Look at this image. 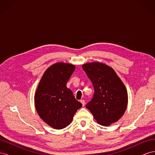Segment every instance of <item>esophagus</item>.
<instances>
[{
  "instance_id": "obj_1",
  "label": "esophagus",
  "mask_w": 155,
  "mask_h": 155,
  "mask_svg": "<svg viewBox=\"0 0 155 155\" xmlns=\"http://www.w3.org/2000/svg\"><path fill=\"white\" fill-rule=\"evenodd\" d=\"M80 102L82 104V105H83V106L85 105V100H80Z\"/></svg>"
}]
</instances>
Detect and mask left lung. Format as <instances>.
I'll use <instances>...</instances> for the list:
<instances>
[{
	"instance_id": "1",
	"label": "left lung",
	"mask_w": 155,
	"mask_h": 155,
	"mask_svg": "<svg viewBox=\"0 0 155 155\" xmlns=\"http://www.w3.org/2000/svg\"><path fill=\"white\" fill-rule=\"evenodd\" d=\"M82 68L91 81L94 94L86 107L97 122L109 126L124 114L128 101L127 91L111 67L101 63L83 64Z\"/></svg>"
}]
</instances>
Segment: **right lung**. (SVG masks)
Masks as SVG:
<instances>
[{
    "label": "right lung",
    "instance_id": "add662e5",
    "mask_svg": "<svg viewBox=\"0 0 155 155\" xmlns=\"http://www.w3.org/2000/svg\"><path fill=\"white\" fill-rule=\"evenodd\" d=\"M76 67L58 63L51 65L42 77L35 94L37 113L45 123L56 129L68 126L76 111L82 107L67 83Z\"/></svg>",
    "mask_w": 155,
    "mask_h": 155
}]
</instances>
